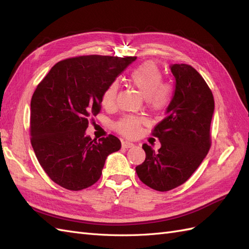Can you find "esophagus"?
<instances>
[{
    "label": "esophagus",
    "mask_w": 249,
    "mask_h": 249,
    "mask_svg": "<svg viewBox=\"0 0 249 249\" xmlns=\"http://www.w3.org/2000/svg\"><path fill=\"white\" fill-rule=\"evenodd\" d=\"M122 145H123V147H124V148H131V147H133V146H134L133 143H132V142H130V141H123Z\"/></svg>",
    "instance_id": "34e87169"
}]
</instances>
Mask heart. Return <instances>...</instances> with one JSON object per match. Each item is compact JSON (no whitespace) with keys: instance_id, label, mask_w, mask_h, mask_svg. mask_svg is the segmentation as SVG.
<instances>
[{"instance_id":"obj_1","label":"heart","mask_w":249,"mask_h":249,"mask_svg":"<svg viewBox=\"0 0 249 249\" xmlns=\"http://www.w3.org/2000/svg\"><path fill=\"white\" fill-rule=\"evenodd\" d=\"M132 84L136 87L141 95L144 97L146 104L156 111L166 108L172 96V89L169 85L163 84V74L155 62H145L138 66L131 73ZM118 85L112 82L104 90L102 94V103L105 107H112L115 103ZM142 120L137 117L127 116L120 119L116 124V129L126 136H134L137 133Z\"/></svg>"}]
</instances>
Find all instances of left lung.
<instances>
[{"instance_id":"left-lung-1","label":"left lung","mask_w":249,"mask_h":249,"mask_svg":"<svg viewBox=\"0 0 249 249\" xmlns=\"http://www.w3.org/2000/svg\"><path fill=\"white\" fill-rule=\"evenodd\" d=\"M175 91L166 116L153 132L158 152L142 145L145 160L136 167L142 183L157 191H169L184 184L198 168L210 146L214 97L206 81L188 64H171Z\"/></svg>"}]
</instances>
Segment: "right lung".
I'll list each match as a JSON object with an SVG mask.
<instances>
[{"label": "right lung", "instance_id": "add662e5", "mask_svg": "<svg viewBox=\"0 0 249 249\" xmlns=\"http://www.w3.org/2000/svg\"><path fill=\"white\" fill-rule=\"evenodd\" d=\"M136 57L80 56L56 63L31 100V144L50 178L79 191L101 178L107 157L122 147L109 135L91 139L89 119L100 113L102 94Z\"/></svg>", "mask_w": 249, "mask_h": 249}]
</instances>
